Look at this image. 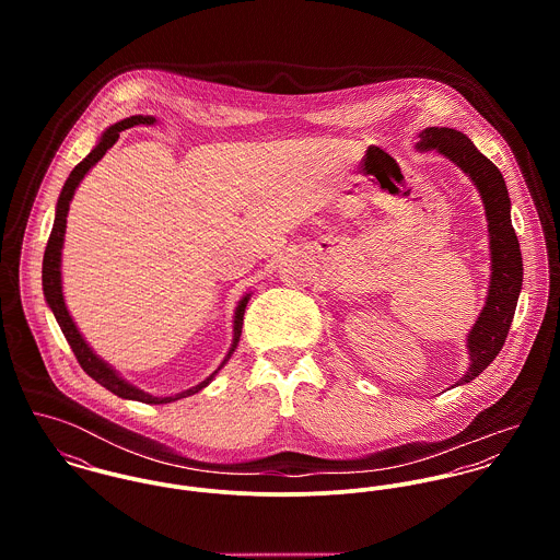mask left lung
Segmentation results:
<instances>
[{
	"mask_svg": "<svg viewBox=\"0 0 560 560\" xmlns=\"http://www.w3.org/2000/svg\"><path fill=\"white\" fill-rule=\"evenodd\" d=\"M418 138L420 151L433 149L442 153L475 180L489 226L491 282L482 313L468 336L470 369L457 382V386H462L479 377L506 340L522 289V252L511 224V200L500 170L462 131L448 127H427L422 133H418Z\"/></svg>",
	"mask_w": 560,
	"mask_h": 560,
	"instance_id": "8db88e82",
	"label": "left lung"
}]
</instances>
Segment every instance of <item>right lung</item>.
I'll return each instance as SVG.
<instances>
[{
  "label": "right lung",
  "instance_id": "1",
  "mask_svg": "<svg viewBox=\"0 0 560 560\" xmlns=\"http://www.w3.org/2000/svg\"><path fill=\"white\" fill-rule=\"evenodd\" d=\"M153 122H155V118H151V116H131V118H125V120L112 125V127L103 133V138L98 140V144L92 149V153H90L85 160L81 161V163H78V165L73 167V172L69 174V178H67V183H65V187H62V194H60V198H58L54 229H51V235H49L47 247H45V258H43V291H45L47 304H49V308L54 311L56 319L60 323L62 334H65V338L69 340V345H71V349H73V353H75L81 369H83L96 384H101L103 388H107L109 393H114V395L120 397V399L140 400V402H172V400L185 399V397H189V395H196L198 390H202L205 386H209L211 380L215 377V373L229 362V358L233 355V351L237 349V342H240L241 327H243V313H245V306H247L249 295H245V298L241 300L240 306H237L235 325H233V327H235L233 347H231L229 355L224 358V362L220 364V369H218L213 375H209L202 384H198L196 388H189V390L178 393V395H174V397H153V395L142 393V390H138L136 386L127 384L122 377H118V373H116L109 364H105V362L85 345V340L81 338V334L78 331V325L73 323L69 311H67V306H65L62 280H60V256H62V243H65V231H67V213H69V202H71V198H73V194H75V187L80 185V180L85 176V172L107 153V149H112V147L116 144L120 131H125V129H129V127H133V125H153Z\"/></svg>",
  "mask_w": 560,
  "mask_h": 560
}]
</instances>
